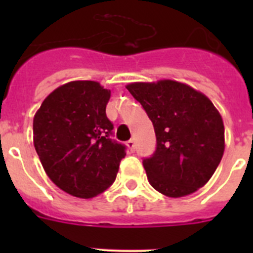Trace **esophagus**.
<instances>
[{
  "mask_svg": "<svg viewBox=\"0 0 253 253\" xmlns=\"http://www.w3.org/2000/svg\"><path fill=\"white\" fill-rule=\"evenodd\" d=\"M126 147H128V148L130 149L131 152H133L134 149H135V140H134V139L128 140V142H126Z\"/></svg>",
  "mask_w": 253,
  "mask_h": 253,
  "instance_id": "34e87169",
  "label": "esophagus"
}]
</instances>
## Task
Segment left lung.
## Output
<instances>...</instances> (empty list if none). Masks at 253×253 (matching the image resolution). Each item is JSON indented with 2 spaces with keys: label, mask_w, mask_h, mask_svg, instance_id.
I'll list each match as a JSON object with an SVG mask.
<instances>
[{
  "label": "left lung",
  "mask_w": 253,
  "mask_h": 253,
  "mask_svg": "<svg viewBox=\"0 0 253 253\" xmlns=\"http://www.w3.org/2000/svg\"><path fill=\"white\" fill-rule=\"evenodd\" d=\"M129 92L153 123L157 148L143 161L149 184L169 198L204 186L224 153V124L200 91L173 80L133 82Z\"/></svg>",
  "instance_id": "left-lung-1"
}]
</instances>
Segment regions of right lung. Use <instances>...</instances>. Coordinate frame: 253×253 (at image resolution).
<instances>
[{
	"label": "right lung",
	"mask_w": 253,
	"mask_h": 253,
	"mask_svg": "<svg viewBox=\"0 0 253 253\" xmlns=\"http://www.w3.org/2000/svg\"><path fill=\"white\" fill-rule=\"evenodd\" d=\"M110 92L96 81H71L49 93L34 115V147L44 171L76 198L104 193L125 157V147L109 137Z\"/></svg>",
	"instance_id": "add662e5"
}]
</instances>
